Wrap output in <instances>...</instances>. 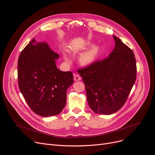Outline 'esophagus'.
I'll return each instance as SVG.
<instances>
[{
	"label": "esophagus",
	"instance_id": "34e87169",
	"mask_svg": "<svg viewBox=\"0 0 155 155\" xmlns=\"http://www.w3.org/2000/svg\"><path fill=\"white\" fill-rule=\"evenodd\" d=\"M73 78H74L75 81H79V80H81V78H81V77L80 75H75L74 77H73Z\"/></svg>",
	"mask_w": 155,
	"mask_h": 155
}]
</instances>
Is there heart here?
Listing matches in <instances>:
<instances>
[{"mask_svg": "<svg viewBox=\"0 0 155 155\" xmlns=\"http://www.w3.org/2000/svg\"><path fill=\"white\" fill-rule=\"evenodd\" d=\"M99 52V48L94 46L86 52L83 53L80 57V61L84 64H90L94 61Z\"/></svg>", "mask_w": 155, "mask_h": 155, "instance_id": "b5f03b06", "label": "heart"}]
</instances>
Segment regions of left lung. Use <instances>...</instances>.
<instances>
[{
    "instance_id": "left-lung-1",
    "label": "left lung",
    "mask_w": 155,
    "mask_h": 155,
    "mask_svg": "<svg viewBox=\"0 0 155 155\" xmlns=\"http://www.w3.org/2000/svg\"><path fill=\"white\" fill-rule=\"evenodd\" d=\"M113 38L116 46L109 57L78 69L89 106L99 114H111L123 107L136 79L133 51L117 37Z\"/></svg>"
}]
</instances>
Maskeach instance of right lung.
Instances as JSON below:
<instances>
[{
	"label": "right lung",
	"mask_w": 155,
	"mask_h": 155,
	"mask_svg": "<svg viewBox=\"0 0 155 155\" xmlns=\"http://www.w3.org/2000/svg\"><path fill=\"white\" fill-rule=\"evenodd\" d=\"M58 57L46 43L35 39L19 57V89L31 109L41 116L59 114L66 104L67 88L73 83L72 72L57 68Z\"/></svg>",
	"instance_id": "add662e5"
}]
</instances>
